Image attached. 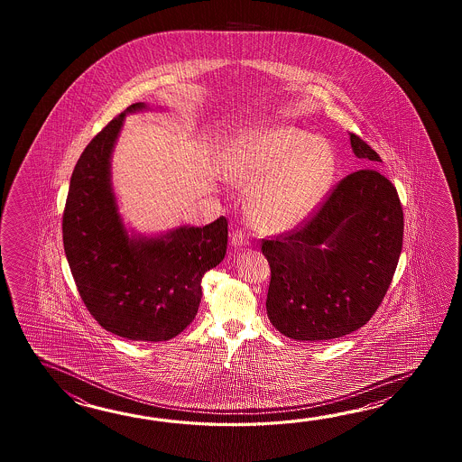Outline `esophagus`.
Wrapping results in <instances>:
<instances>
[{"instance_id":"1","label":"esophagus","mask_w":462,"mask_h":462,"mask_svg":"<svg viewBox=\"0 0 462 462\" xmlns=\"http://www.w3.org/2000/svg\"><path fill=\"white\" fill-rule=\"evenodd\" d=\"M231 245L236 249H243L249 245V236L245 235V231H235L231 236Z\"/></svg>"}]
</instances>
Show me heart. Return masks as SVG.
Instances as JSON below:
<instances>
[{
	"mask_svg": "<svg viewBox=\"0 0 462 462\" xmlns=\"http://www.w3.org/2000/svg\"><path fill=\"white\" fill-rule=\"evenodd\" d=\"M334 173L330 145L297 127L264 128L241 138L229 163V177L237 185L261 183L251 198V215L269 229L295 226L310 217Z\"/></svg>",
	"mask_w": 462,
	"mask_h": 462,
	"instance_id": "1",
	"label": "heart"
}]
</instances>
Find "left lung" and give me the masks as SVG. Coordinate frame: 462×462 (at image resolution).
Here are the masks:
<instances>
[{
	"label": "left lung",
	"mask_w": 462,
	"mask_h": 462,
	"mask_svg": "<svg viewBox=\"0 0 462 462\" xmlns=\"http://www.w3.org/2000/svg\"><path fill=\"white\" fill-rule=\"evenodd\" d=\"M350 143L355 157L382 162L355 134ZM402 226L388 178L374 168L344 178L302 229L263 243L271 324L299 342L332 340L364 327L392 284Z\"/></svg>",
	"instance_id": "obj_1"
}]
</instances>
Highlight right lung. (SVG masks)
I'll use <instances>...</instances> for the list:
<instances>
[{"instance_id":"obj_1","label":"right lung","mask_w":462,"mask_h":462,"mask_svg":"<svg viewBox=\"0 0 462 462\" xmlns=\"http://www.w3.org/2000/svg\"><path fill=\"white\" fill-rule=\"evenodd\" d=\"M132 104L88 143L70 177L62 217L64 251L88 312L107 332L165 342L197 317L201 279L226 254L227 221L142 235L124 223L112 183V153Z\"/></svg>"}]
</instances>
